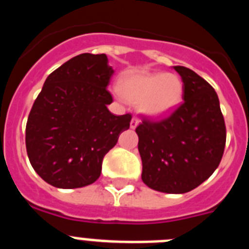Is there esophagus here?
<instances>
[{"mask_svg": "<svg viewBox=\"0 0 249 249\" xmlns=\"http://www.w3.org/2000/svg\"><path fill=\"white\" fill-rule=\"evenodd\" d=\"M138 124H140V120H138L137 117L132 118V120H131V124H129V126H131V128L135 129L136 127L138 126Z\"/></svg>", "mask_w": 249, "mask_h": 249, "instance_id": "obj_1", "label": "esophagus"}]
</instances>
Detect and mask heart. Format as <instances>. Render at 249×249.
I'll return each mask as SVG.
<instances>
[{"label":"heart","mask_w":249,"mask_h":249,"mask_svg":"<svg viewBox=\"0 0 249 249\" xmlns=\"http://www.w3.org/2000/svg\"><path fill=\"white\" fill-rule=\"evenodd\" d=\"M118 98L140 105L141 111L152 118L166 117L183 100L184 85L176 73H128L122 77Z\"/></svg>","instance_id":"1"}]
</instances>
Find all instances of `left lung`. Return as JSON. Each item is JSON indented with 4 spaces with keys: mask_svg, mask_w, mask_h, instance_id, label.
Segmentation results:
<instances>
[{
    "mask_svg": "<svg viewBox=\"0 0 249 249\" xmlns=\"http://www.w3.org/2000/svg\"><path fill=\"white\" fill-rule=\"evenodd\" d=\"M173 68L183 81L184 101L163 120L143 118L136 132L144 184L160 192L186 193L218 167L226 124L212 86L190 68Z\"/></svg>",
    "mask_w": 249,
    "mask_h": 249,
    "instance_id": "obj_1",
    "label": "left lung"
}]
</instances>
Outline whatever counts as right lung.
I'll return each instance as SVG.
<instances>
[{
  "instance_id": "right-lung-1",
  "label": "right lung",
  "mask_w": 249,
  "mask_h": 249,
  "mask_svg": "<svg viewBox=\"0 0 249 249\" xmlns=\"http://www.w3.org/2000/svg\"><path fill=\"white\" fill-rule=\"evenodd\" d=\"M113 68L105 53H82L46 78L26 124V149L37 175L57 188L96 182L105 155L129 128V113L116 116L107 91Z\"/></svg>"
}]
</instances>
